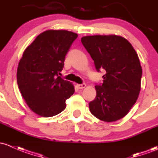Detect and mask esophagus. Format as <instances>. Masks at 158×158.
Returning a JSON list of instances; mask_svg holds the SVG:
<instances>
[{"instance_id":"esophagus-1","label":"esophagus","mask_w":158,"mask_h":158,"mask_svg":"<svg viewBox=\"0 0 158 158\" xmlns=\"http://www.w3.org/2000/svg\"><path fill=\"white\" fill-rule=\"evenodd\" d=\"M77 88H78V89H83V88H84V87H86V84H77Z\"/></svg>"}]
</instances>
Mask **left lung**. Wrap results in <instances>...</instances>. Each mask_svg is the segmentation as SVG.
I'll use <instances>...</instances> for the list:
<instances>
[{"label": "left lung", "instance_id": "8db88e82", "mask_svg": "<svg viewBox=\"0 0 158 158\" xmlns=\"http://www.w3.org/2000/svg\"><path fill=\"white\" fill-rule=\"evenodd\" d=\"M81 42L97 71L104 69L103 84L96 85L97 97L90 102V113L111 123L128 114L141 90L142 68L131 44L117 35H87Z\"/></svg>", "mask_w": 158, "mask_h": 158}]
</instances>
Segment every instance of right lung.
<instances>
[{"instance_id":"right-lung-1","label":"right lung","mask_w":158,"mask_h":158,"mask_svg":"<svg viewBox=\"0 0 158 158\" xmlns=\"http://www.w3.org/2000/svg\"><path fill=\"white\" fill-rule=\"evenodd\" d=\"M77 37L71 31L46 30L23 52L17 68V84L27 106L35 114L52 117L61 113L66 100L74 94V84L58 74Z\"/></svg>"}]
</instances>
